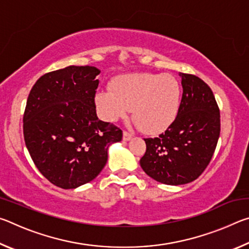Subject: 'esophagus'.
<instances>
[{
  "label": "esophagus",
  "mask_w": 249,
  "mask_h": 249,
  "mask_svg": "<svg viewBox=\"0 0 249 249\" xmlns=\"http://www.w3.org/2000/svg\"><path fill=\"white\" fill-rule=\"evenodd\" d=\"M130 138H132V134H129L128 132H126V130H124V132H123V141L127 142V141L130 140Z\"/></svg>",
  "instance_id": "esophagus-1"
}]
</instances>
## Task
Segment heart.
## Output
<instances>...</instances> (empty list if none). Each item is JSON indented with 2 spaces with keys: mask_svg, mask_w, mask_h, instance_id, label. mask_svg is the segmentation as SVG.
I'll return each instance as SVG.
<instances>
[{
  "mask_svg": "<svg viewBox=\"0 0 249 249\" xmlns=\"http://www.w3.org/2000/svg\"><path fill=\"white\" fill-rule=\"evenodd\" d=\"M112 90L95 96L99 112L107 121L119 120L132 108L140 128L151 134L167 128L178 115L181 86L170 74H124L113 81Z\"/></svg>",
  "mask_w": 249,
  "mask_h": 249,
  "instance_id": "obj_1",
  "label": "heart"
}]
</instances>
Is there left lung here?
<instances>
[{
  "mask_svg": "<svg viewBox=\"0 0 249 249\" xmlns=\"http://www.w3.org/2000/svg\"><path fill=\"white\" fill-rule=\"evenodd\" d=\"M182 99L178 115L165 133L145 138L141 167L158 182L179 185L199 178L216 148L220 109L211 88L193 74L181 73Z\"/></svg>",
  "mask_w": 249,
  "mask_h": 249,
  "instance_id": "8db88e82",
  "label": "left lung"
}]
</instances>
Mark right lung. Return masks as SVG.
Masks as SVG:
<instances>
[{
  "instance_id": "obj_1",
  "label": "right lung",
  "mask_w": 249,
  "mask_h": 249,
  "mask_svg": "<svg viewBox=\"0 0 249 249\" xmlns=\"http://www.w3.org/2000/svg\"><path fill=\"white\" fill-rule=\"evenodd\" d=\"M100 70L69 66L37 80L23 117L24 140L37 169L53 184L75 189L98 177L109 145L123 132L96 116Z\"/></svg>"
}]
</instances>
